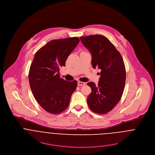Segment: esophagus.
Listing matches in <instances>:
<instances>
[{"instance_id": "1", "label": "esophagus", "mask_w": 155, "mask_h": 155, "mask_svg": "<svg viewBox=\"0 0 155 155\" xmlns=\"http://www.w3.org/2000/svg\"><path fill=\"white\" fill-rule=\"evenodd\" d=\"M86 84L84 82H81V81H79L78 82V86H84V84Z\"/></svg>"}]
</instances>
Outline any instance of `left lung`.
Instances as JSON below:
<instances>
[{"instance_id": "obj_1", "label": "left lung", "mask_w": 155, "mask_h": 155, "mask_svg": "<svg viewBox=\"0 0 155 155\" xmlns=\"http://www.w3.org/2000/svg\"><path fill=\"white\" fill-rule=\"evenodd\" d=\"M81 40L92 55L93 68L101 70L98 84H87L92 89L87 98L90 109L105 114L116 106L123 95L126 72L123 59L110 40L102 35L81 37Z\"/></svg>"}]
</instances>
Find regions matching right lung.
<instances>
[{"instance_id": "add662e5", "label": "right lung", "mask_w": 155, "mask_h": 155, "mask_svg": "<svg viewBox=\"0 0 155 155\" xmlns=\"http://www.w3.org/2000/svg\"><path fill=\"white\" fill-rule=\"evenodd\" d=\"M80 40L75 37L53 40L39 49L29 71V85L35 100L42 108L51 114L64 111L78 82L60 78L59 69Z\"/></svg>"}]
</instances>
